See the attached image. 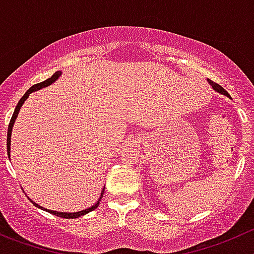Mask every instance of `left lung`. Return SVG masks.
I'll return each mask as SVG.
<instances>
[{"label":"left lung","mask_w":254,"mask_h":254,"mask_svg":"<svg viewBox=\"0 0 254 254\" xmlns=\"http://www.w3.org/2000/svg\"><path fill=\"white\" fill-rule=\"evenodd\" d=\"M208 82L209 83L212 84V87H213L214 89H216V91H218V92H221V93H223V95H226V96H228L229 97V95H228V92H227L226 89L223 88V87L222 86H219L218 83H216V82H213V81H211V79H208Z\"/></svg>","instance_id":"obj_1"}]
</instances>
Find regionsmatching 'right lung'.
I'll use <instances>...</instances> for the list:
<instances>
[{
    "mask_svg": "<svg viewBox=\"0 0 254 254\" xmlns=\"http://www.w3.org/2000/svg\"><path fill=\"white\" fill-rule=\"evenodd\" d=\"M60 76H61V71H57V72H55V73L52 74V77H50V78H47V79H46V81H43V82H40V83H36V84H33V86L31 87L30 89H28L27 92H26L25 95L22 96V98H21V100L18 101V103H17L16 108H14V112H13V115H12V117H11V121H9V125H8V131H7V152H8V154H9V146H11V133H12V127H13L14 120H16L17 115H18V111H20L21 106L23 105V102H25V101H26V98H27L28 96H30V93H32L33 91H37V89H40V88H43V87H46V86H50V84L52 83V82H55V81H56V79L59 78ZM103 192H105V190H103ZM103 192L101 193V197H100V199H98V201H97V203H96V204H93V206L91 207V208H87V209H84V211H79V212H76V213H64V212L48 211V209H45V208H42V207L37 206V204H36V203H33V204H35L36 207H38V208H41V209H45V211H48V212H50V213L55 214V216H57V217H61V218H78V217L83 216V214L88 213V212H91V211H93V209H96V208H97V207H98V204H100V201H101V199H102V197H103Z\"/></svg>",
    "mask_w": 254,
    "mask_h": 254,
    "instance_id": "obj_1",
    "label": "right lung"
}]
</instances>
